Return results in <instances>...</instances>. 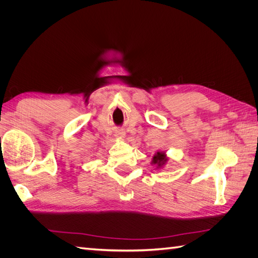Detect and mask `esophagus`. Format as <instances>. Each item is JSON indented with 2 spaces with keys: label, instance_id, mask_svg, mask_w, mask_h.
<instances>
[{
  "label": "esophagus",
  "instance_id": "esophagus-1",
  "mask_svg": "<svg viewBox=\"0 0 258 258\" xmlns=\"http://www.w3.org/2000/svg\"><path fill=\"white\" fill-rule=\"evenodd\" d=\"M118 136H119V137H122L123 135H122V134H120V132H119V134H118Z\"/></svg>",
  "mask_w": 258,
  "mask_h": 258
}]
</instances>
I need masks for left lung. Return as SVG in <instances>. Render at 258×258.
I'll list each match as a JSON object with an SVG mask.
<instances>
[{
	"instance_id": "1",
	"label": "left lung",
	"mask_w": 258,
	"mask_h": 258,
	"mask_svg": "<svg viewBox=\"0 0 258 258\" xmlns=\"http://www.w3.org/2000/svg\"><path fill=\"white\" fill-rule=\"evenodd\" d=\"M167 160H168V158L166 157V155H165V153H161V152H158L157 154H156L154 157H153V163L154 165H156L157 166V168H160V167H162L163 165H165V163L167 162Z\"/></svg>"
}]
</instances>
